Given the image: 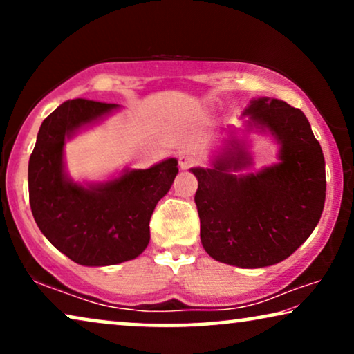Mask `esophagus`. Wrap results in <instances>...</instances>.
Here are the masks:
<instances>
[{
  "instance_id": "34e87169",
  "label": "esophagus",
  "mask_w": 354,
  "mask_h": 354,
  "mask_svg": "<svg viewBox=\"0 0 354 354\" xmlns=\"http://www.w3.org/2000/svg\"><path fill=\"white\" fill-rule=\"evenodd\" d=\"M196 162H198L196 158L188 156V154H182V156L178 158V166H180V169H183V171H187V169L193 167Z\"/></svg>"
}]
</instances>
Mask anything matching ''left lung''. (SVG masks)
<instances>
[{
  "instance_id": "obj_1",
  "label": "left lung",
  "mask_w": 354,
  "mask_h": 354,
  "mask_svg": "<svg viewBox=\"0 0 354 354\" xmlns=\"http://www.w3.org/2000/svg\"><path fill=\"white\" fill-rule=\"evenodd\" d=\"M250 127L280 145L279 162L258 174L245 145L229 140L211 169L193 167L203 248L236 268H266L293 254L316 229L326 201V161L303 111L280 100H251Z\"/></svg>"
}]
</instances>
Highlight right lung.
Segmentation results:
<instances>
[{"mask_svg": "<svg viewBox=\"0 0 354 354\" xmlns=\"http://www.w3.org/2000/svg\"><path fill=\"white\" fill-rule=\"evenodd\" d=\"M118 104L69 100L43 120L28 161V198L41 234L82 266L135 259L149 243V219L171 190L177 159L132 169L109 182L80 185L64 171V142Z\"/></svg>", "mask_w": 354, "mask_h": 354, "instance_id": "right-lung-1", "label": "right lung"}]
</instances>
